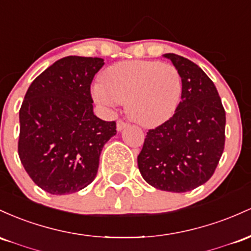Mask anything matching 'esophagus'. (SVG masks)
<instances>
[{
	"instance_id": "esophagus-1",
	"label": "esophagus",
	"mask_w": 251,
	"mask_h": 251,
	"mask_svg": "<svg viewBox=\"0 0 251 251\" xmlns=\"http://www.w3.org/2000/svg\"><path fill=\"white\" fill-rule=\"evenodd\" d=\"M116 126H117V130L121 131L122 129H125L126 126H128V123L125 122V121H122V120H118Z\"/></svg>"
}]
</instances>
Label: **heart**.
Instances as JSON below:
<instances>
[{
    "mask_svg": "<svg viewBox=\"0 0 251 251\" xmlns=\"http://www.w3.org/2000/svg\"><path fill=\"white\" fill-rule=\"evenodd\" d=\"M98 103H126L130 120L159 126L173 116L182 95V78L174 65L153 60L121 61L103 72L92 91Z\"/></svg>",
    "mask_w": 251,
    "mask_h": 251,
    "instance_id": "obj_1",
    "label": "heart"
}]
</instances>
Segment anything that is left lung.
Here are the masks:
<instances>
[{
  "label": "left lung",
  "instance_id": "left-lung-1",
  "mask_svg": "<svg viewBox=\"0 0 251 251\" xmlns=\"http://www.w3.org/2000/svg\"><path fill=\"white\" fill-rule=\"evenodd\" d=\"M182 78V95L170 120L148 130L137 165L142 178L168 192H187L215 173L224 151L225 110L215 84L201 67L167 53Z\"/></svg>",
  "mask_w": 251,
  "mask_h": 251
}]
</instances>
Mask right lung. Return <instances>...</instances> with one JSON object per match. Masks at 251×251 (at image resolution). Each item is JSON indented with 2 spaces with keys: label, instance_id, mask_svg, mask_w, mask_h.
Instances as JSON below:
<instances>
[{
  "label": "right lung",
  "instance_id": "add662e5",
  "mask_svg": "<svg viewBox=\"0 0 251 251\" xmlns=\"http://www.w3.org/2000/svg\"><path fill=\"white\" fill-rule=\"evenodd\" d=\"M102 58L59 59L33 80L20 109L19 156L30 179L50 194L83 190L96 178L116 122L94 114L91 83Z\"/></svg>",
  "mask_w": 251,
  "mask_h": 251
}]
</instances>
